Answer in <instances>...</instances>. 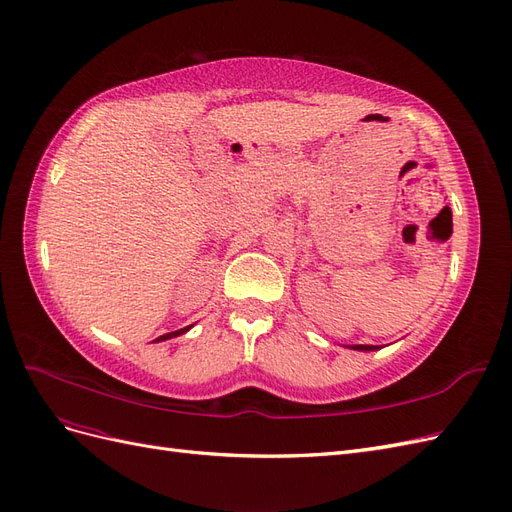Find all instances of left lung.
Returning <instances> with one entry per match:
<instances>
[{
	"instance_id": "8db88e82",
	"label": "left lung",
	"mask_w": 512,
	"mask_h": 512,
	"mask_svg": "<svg viewBox=\"0 0 512 512\" xmlns=\"http://www.w3.org/2000/svg\"><path fill=\"white\" fill-rule=\"evenodd\" d=\"M354 349H360V352H373L377 345H354Z\"/></svg>"
}]
</instances>
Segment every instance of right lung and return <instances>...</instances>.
<instances>
[{
	"instance_id": "1",
	"label": "right lung",
	"mask_w": 512,
	"mask_h": 512,
	"mask_svg": "<svg viewBox=\"0 0 512 512\" xmlns=\"http://www.w3.org/2000/svg\"><path fill=\"white\" fill-rule=\"evenodd\" d=\"M188 328L191 326H186V328H180V330H175V332H167V334H163V337H158L156 341H167V339H173V337H178V334H184Z\"/></svg>"
}]
</instances>
